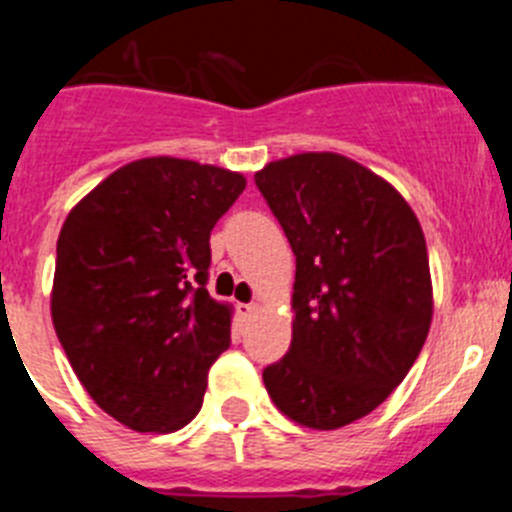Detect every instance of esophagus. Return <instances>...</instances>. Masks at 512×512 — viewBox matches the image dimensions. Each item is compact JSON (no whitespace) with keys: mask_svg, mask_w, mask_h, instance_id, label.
I'll return each mask as SVG.
<instances>
[{"mask_svg":"<svg viewBox=\"0 0 512 512\" xmlns=\"http://www.w3.org/2000/svg\"><path fill=\"white\" fill-rule=\"evenodd\" d=\"M256 310H259V305H256V302L238 305V315H241V318H251V315H256Z\"/></svg>","mask_w":512,"mask_h":512,"instance_id":"obj_1","label":"esophagus"}]
</instances>
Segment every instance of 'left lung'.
<instances>
[{"label":"left lung","instance_id":"1","mask_svg":"<svg viewBox=\"0 0 512 512\" xmlns=\"http://www.w3.org/2000/svg\"><path fill=\"white\" fill-rule=\"evenodd\" d=\"M253 179L297 261L292 346L264 369L266 392L295 423L333 431L379 408L423 348V230L392 184L338 153H297Z\"/></svg>","mask_w":512,"mask_h":512}]
</instances>
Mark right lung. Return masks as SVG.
Segmentation results:
<instances>
[{"label": "right lung", "instance_id": "obj_1", "mask_svg": "<svg viewBox=\"0 0 512 512\" xmlns=\"http://www.w3.org/2000/svg\"><path fill=\"white\" fill-rule=\"evenodd\" d=\"M243 189L220 166L140 158L63 223L53 328L84 390L133 431H179L200 413L230 346V307L207 292L210 230Z\"/></svg>", "mask_w": 512, "mask_h": 512}]
</instances>
